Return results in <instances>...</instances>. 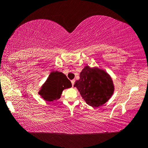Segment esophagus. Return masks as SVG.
Wrapping results in <instances>:
<instances>
[{
	"instance_id": "34e87169",
	"label": "esophagus",
	"mask_w": 148,
	"mask_h": 148,
	"mask_svg": "<svg viewBox=\"0 0 148 148\" xmlns=\"http://www.w3.org/2000/svg\"><path fill=\"white\" fill-rule=\"evenodd\" d=\"M74 82H75V79H72V80H71V83H72V87L74 86Z\"/></svg>"
}]
</instances>
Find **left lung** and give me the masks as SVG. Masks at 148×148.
I'll return each instance as SVG.
<instances>
[{"instance_id": "1", "label": "left lung", "mask_w": 148, "mask_h": 148, "mask_svg": "<svg viewBox=\"0 0 148 148\" xmlns=\"http://www.w3.org/2000/svg\"><path fill=\"white\" fill-rule=\"evenodd\" d=\"M86 103L92 107H99L111 98L114 85L111 76L98 67L86 66L79 74V79L74 85Z\"/></svg>"}]
</instances>
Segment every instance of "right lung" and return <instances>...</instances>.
Returning <instances> with one entry per match:
<instances>
[{"instance_id": "obj_1", "label": "right lung", "mask_w": 148, "mask_h": 148, "mask_svg": "<svg viewBox=\"0 0 148 148\" xmlns=\"http://www.w3.org/2000/svg\"><path fill=\"white\" fill-rule=\"evenodd\" d=\"M72 87L66 75L61 72L53 71L42 85L38 94L45 101L53 102L61 98L62 91Z\"/></svg>"}]
</instances>
